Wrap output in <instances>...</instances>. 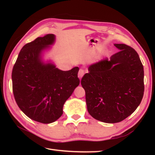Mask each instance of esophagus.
Here are the masks:
<instances>
[{
	"instance_id": "1",
	"label": "esophagus",
	"mask_w": 155,
	"mask_h": 155,
	"mask_svg": "<svg viewBox=\"0 0 155 155\" xmlns=\"http://www.w3.org/2000/svg\"><path fill=\"white\" fill-rule=\"evenodd\" d=\"M84 74H85V71H84L83 69H80L79 71H78V78H79L80 80L83 77Z\"/></svg>"
}]
</instances>
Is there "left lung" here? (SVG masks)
<instances>
[{
  "label": "left lung",
  "instance_id": "obj_1",
  "mask_svg": "<svg viewBox=\"0 0 155 155\" xmlns=\"http://www.w3.org/2000/svg\"><path fill=\"white\" fill-rule=\"evenodd\" d=\"M119 50L88 68L81 79L87 111L94 118L117 123L127 118L141 103L144 91L143 67L137 52L124 44Z\"/></svg>",
  "mask_w": 155,
  "mask_h": 155
}]
</instances>
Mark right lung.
<instances>
[{"label":"right lung","mask_w":155,"mask_h":155,"mask_svg":"<svg viewBox=\"0 0 155 155\" xmlns=\"http://www.w3.org/2000/svg\"><path fill=\"white\" fill-rule=\"evenodd\" d=\"M55 41L53 34L40 37L21 49L12 70L15 102L24 114L36 122L50 124L63 114L65 102L79 85V68L63 71L41 59L43 51Z\"/></svg>","instance_id":"right-lung-1"}]
</instances>
